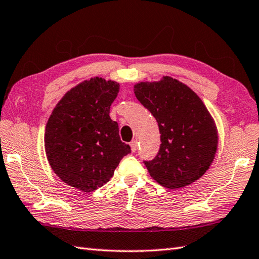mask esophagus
Returning a JSON list of instances; mask_svg holds the SVG:
<instances>
[{
	"label": "esophagus",
	"mask_w": 259,
	"mask_h": 259,
	"mask_svg": "<svg viewBox=\"0 0 259 259\" xmlns=\"http://www.w3.org/2000/svg\"><path fill=\"white\" fill-rule=\"evenodd\" d=\"M130 146H131L132 152H136V149H137V141H136V140L132 141V142L130 143Z\"/></svg>",
	"instance_id": "34e87169"
}]
</instances>
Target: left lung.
<instances>
[{
  "label": "left lung",
  "instance_id": "8db88e82",
  "mask_svg": "<svg viewBox=\"0 0 259 259\" xmlns=\"http://www.w3.org/2000/svg\"><path fill=\"white\" fill-rule=\"evenodd\" d=\"M134 93L158 123L160 148L147 170L160 185L178 189L191 185L210 167L218 147L214 118L195 92L176 78L139 82Z\"/></svg>",
  "mask_w": 259,
  "mask_h": 259
}]
</instances>
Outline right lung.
I'll use <instances>...</instances> for the list:
<instances>
[{"label": "right lung", "instance_id": "1", "mask_svg": "<svg viewBox=\"0 0 259 259\" xmlns=\"http://www.w3.org/2000/svg\"><path fill=\"white\" fill-rule=\"evenodd\" d=\"M118 92L117 82L92 77L67 91L52 111L45 126V153L51 168L68 186L95 191L131 153L110 117Z\"/></svg>", "mask_w": 259, "mask_h": 259}]
</instances>
